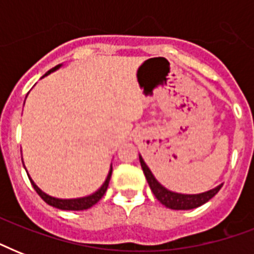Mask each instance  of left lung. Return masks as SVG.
<instances>
[{"label":"left lung","instance_id":"8db88e82","mask_svg":"<svg viewBox=\"0 0 254 254\" xmlns=\"http://www.w3.org/2000/svg\"><path fill=\"white\" fill-rule=\"evenodd\" d=\"M139 162H141V167L143 170V174L146 177V181L150 186L151 191L155 195V197L158 199L163 205H166L167 208L171 209H192L196 208V207H200L204 203L212 199L215 195H216L219 191H220L221 186L219 185L215 189L209 190V191H205V192L201 193H178L173 192L170 190L165 189L161 183H159L157 179L154 178L153 173L150 171V169L147 167V165L145 163V161L142 159V157L139 155Z\"/></svg>","mask_w":254,"mask_h":254}]
</instances>
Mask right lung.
Instances as JSON below:
<instances>
[{"mask_svg":"<svg viewBox=\"0 0 254 254\" xmlns=\"http://www.w3.org/2000/svg\"><path fill=\"white\" fill-rule=\"evenodd\" d=\"M62 64H58L57 67H54L53 69H50L49 72H46L45 75L42 77L47 76L50 75L51 72L54 71H57L58 68H61ZM111 177H112V166L111 170H109V173H108V177L105 179V182L103 183V186L100 187L96 192L91 193V195H88V196L84 197H76V199H58V197H54V196H50L47 193H45L42 191L39 187H38L35 183L33 182V179L29 177L30 182H31V185H33L34 190L37 191L38 195L43 199V200L47 203V204L53 205L55 208H59V209H64V211H83V209H88L91 208L92 205H95L97 201L104 196V193L107 192V189H108V185H109V181H111Z\"/></svg>","mask_w":254,"mask_h":254,"instance_id":"1","label":"right lung"}]
</instances>
